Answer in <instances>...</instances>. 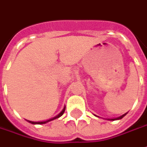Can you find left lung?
<instances>
[{"label": "left lung", "mask_w": 147, "mask_h": 147, "mask_svg": "<svg viewBox=\"0 0 147 147\" xmlns=\"http://www.w3.org/2000/svg\"><path fill=\"white\" fill-rule=\"evenodd\" d=\"M127 115V113L126 114H124V115H123L122 116H120V117H118V118H116V119H110V120H117V119H123L125 115Z\"/></svg>", "instance_id": "8db88e82"}]
</instances>
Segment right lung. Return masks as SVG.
<instances>
[{
  "label": "right lung",
  "mask_w": 147,
  "mask_h": 147,
  "mask_svg": "<svg viewBox=\"0 0 147 147\" xmlns=\"http://www.w3.org/2000/svg\"><path fill=\"white\" fill-rule=\"evenodd\" d=\"M64 111H65V107H63V111L59 113L58 115H56V117L52 118V119H51L46 120V121H44V122H32V121H29V120H28V123H32V124H45V123H48V122H50V121H52V120L56 119H58V118H59L60 116H62V115H63V114L64 113Z\"/></svg>",
  "instance_id": "obj_1"
}]
</instances>
